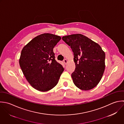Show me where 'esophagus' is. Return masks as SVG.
<instances>
[{
  "label": "esophagus",
  "mask_w": 124,
  "mask_h": 124,
  "mask_svg": "<svg viewBox=\"0 0 124 124\" xmlns=\"http://www.w3.org/2000/svg\"><path fill=\"white\" fill-rule=\"evenodd\" d=\"M64 62L65 64H67V63H68V60L66 59H65L64 60Z\"/></svg>",
  "instance_id": "esophagus-1"
}]
</instances>
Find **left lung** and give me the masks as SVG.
Instances as JSON below:
<instances>
[{"label":"left lung","instance_id":"obj_1","mask_svg":"<svg viewBox=\"0 0 124 124\" xmlns=\"http://www.w3.org/2000/svg\"><path fill=\"white\" fill-rule=\"evenodd\" d=\"M74 54L75 70L71 74L74 85L83 90L96 87L105 70V54L98 43L80 34L62 37Z\"/></svg>","mask_w":124,"mask_h":124}]
</instances>
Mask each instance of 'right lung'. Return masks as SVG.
<instances>
[{"label":"right lung","instance_id":"add662e5","mask_svg":"<svg viewBox=\"0 0 124 124\" xmlns=\"http://www.w3.org/2000/svg\"><path fill=\"white\" fill-rule=\"evenodd\" d=\"M54 34L44 33L34 38L22 49L19 64L28 83L42 92L54 88L64 70L55 59L53 49L61 39Z\"/></svg>","mask_w":124,"mask_h":124}]
</instances>
